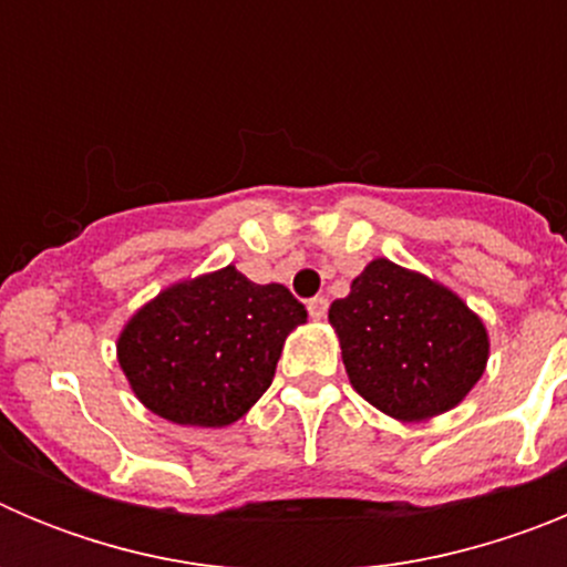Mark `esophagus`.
Instances as JSON below:
<instances>
[{
    "instance_id": "34e87169",
    "label": "esophagus",
    "mask_w": 567,
    "mask_h": 567,
    "mask_svg": "<svg viewBox=\"0 0 567 567\" xmlns=\"http://www.w3.org/2000/svg\"><path fill=\"white\" fill-rule=\"evenodd\" d=\"M307 309H309V318L312 320H323L327 318V309H329V300L323 298V295H318V298H312L307 303Z\"/></svg>"
}]
</instances>
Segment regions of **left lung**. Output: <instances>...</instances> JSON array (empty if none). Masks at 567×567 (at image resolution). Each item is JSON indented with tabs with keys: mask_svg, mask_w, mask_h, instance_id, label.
I'll list each match as a JSON object with an SVG mask.
<instances>
[{
	"mask_svg": "<svg viewBox=\"0 0 567 567\" xmlns=\"http://www.w3.org/2000/svg\"><path fill=\"white\" fill-rule=\"evenodd\" d=\"M354 392L400 423L463 403L488 363L477 312L429 275L374 258L329 307Z\"/></svg>",
	"mask_w": 567,
	"mask_h": 567,
	"instance_id": "8db88e82",
	"label": "left lung"
}]
</instances>
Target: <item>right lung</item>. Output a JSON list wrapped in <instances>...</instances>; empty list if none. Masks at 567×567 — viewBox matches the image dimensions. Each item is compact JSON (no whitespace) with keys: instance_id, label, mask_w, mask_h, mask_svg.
<instances>
[{"instance_id":"1","label":"right lung","mask_w":567,"mask_h":567,"mask_svg":"<svg viewBox=\"0 0 567 567\" xmlns=\"http://www.w3.org/2000/svg\"><path fill=\"white\" fill-rule=\"evenodd\" d=\"M307 309L280 284H252L229 264L178 280L124 323L115 354L150 412L221 429L252 409L275 378Z\"/></svg>"}]
</instances>
